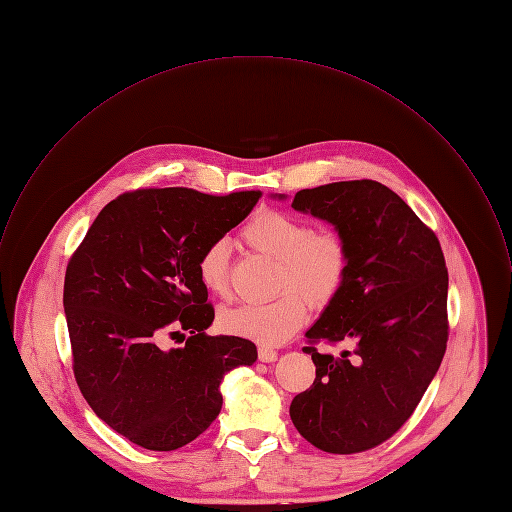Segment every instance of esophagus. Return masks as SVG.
Returning <instances> with one entry per match:
<instances>
[{"label": "esophagus", "mask_w": 512, "mask_h": 512, "mask_svg": "<svg viewBox=\"0 0 512 512\" xmlns=\"http://www.w3.org/2000/svg\"><path fill=\"white\" fill-rule=\"evenodd\" d=\"M258 357H260V361H264V363H272V361L278 359V351L272 349V347H260V349H258Z\"/></svg>", "instance_id": "obj_1"}]
</instances>
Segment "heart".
Returning <instances> with one entry per match:
<instances>
[{"mask_svg": "<svg viewBox=\"0 0 512 512\" xmlns=\"http://www.w3.org/2000/svg\"><path fill=\"white\" fill-rule=\"evenodd\" d=\"M240 238L254 252L278 262V296L222 312L220 326L232 336L280 345L300 330L310 306L328 308L347 282L351 252L345 236L334 228L314 230L304 216L262 208L242 226ZM196 272L210 294L222 300L232 296L230 248L224 240H214L200 252Z\"/></svg>", "mask_w": 512, "mask_h": 512, "instance_id": "heart-1", "label": "heart"}]
</instances>
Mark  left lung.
I'll return each instance as SVG.
<instances>
[{
    "label": "left lung",
    "instance_id": "8db88e82",
    "mask_svg": "<svg viewBox=\"0 0 512 512\" xmlns=\"http://www.w3.org/2000/svg\"><path fill=\"white\" fill-rule=\"evenodd\" d=\"M292 208L332 222L349 244L340 296L306 332L316 363L290 417L314 447L351 455L393 437L435 377L449 340V274L435 232L377 180H343L296 192ZM353 340L341 356L318 342Z\"/></svg>",
    "mask_w": 512,
    "mask_h": 512
}]
</instances>
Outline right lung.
<instances>
[{
	"instance_id": "right-lung-1",
	"label": "right lung",
	"mask_w": 512,
	"mask_h": 512,
	"mask_svg": "<svg viewBox=\"0 0 512 512\" xmlns=\"http://www.w3.org/2000/svg\"><path fill=\"white\" fill-rule=\"evenodd\" d=\"M260 196L180 186L123 192L67 264L75 381L97 417L139 447L174 451L194 441L222 409L224 373L258 357L250 340L206 334L214 308L196 264ZM167 337L187 341L167 350Z\"/></svg>"
}]
</instances>
